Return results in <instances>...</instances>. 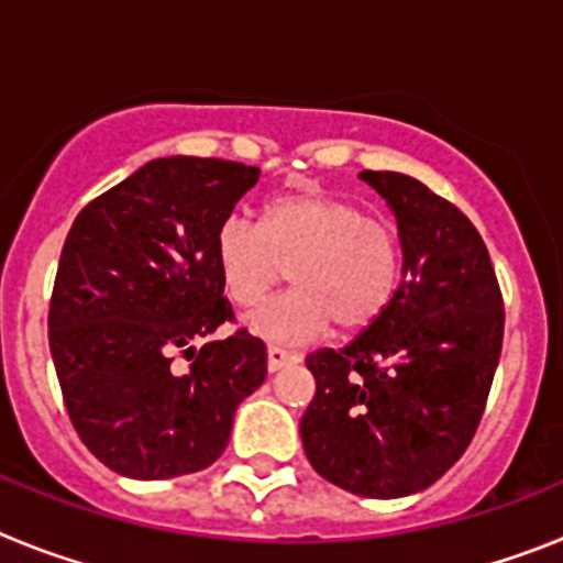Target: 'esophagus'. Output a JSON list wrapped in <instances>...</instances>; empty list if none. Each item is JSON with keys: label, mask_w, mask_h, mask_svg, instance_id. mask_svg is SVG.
I'll list each match as a JSON object with an SVG mask.
<instances>
[{"label": "esophagus", "mask_w": 563, "mask_h": 563, "mask_svg": "<svg viewBox=\"0 0 563 563\" xmlns=\"http://www.w3.org/2000/svg\"><path fill=\"white\" fill-rule=\"evenodd\" d=\"M298 357L292 355V352L282 350V346H267V369L271 372H278L285 369V366H290V363H296Z\"/></svg>", "instance_id": "obj_1"}]
</instances>
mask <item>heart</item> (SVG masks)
I'll return each instance as SVG.
<instances>
[{
    "label": "heart",
    "instance_id": "obj_1",
    "mask_svg": "<svg viewBox=\"0 0 563 563\" xmlns=\"http://www.w3.org/2000/svg\"><path fill=\"white\" fill-rule=\"evenodd\" d=\"M213 258L228 298L253 307L287 267L292 290L247 316L251 332L305 343L369 327L395 298L400 245L386 222L330 194H292L271 202L262 222L228 213L213 233Z\"/></svg>",
    "mask_w": 563,
    "mask_h": 563
}]
</instances>
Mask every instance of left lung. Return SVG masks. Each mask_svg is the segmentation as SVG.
I'll list each match as a JSON object with an SVG mask.
<instances>
[{"label": "left lung", "mask_w": 563, "mask_h": 563, "mask_svg": "<svg viewBox=\"0 0 563 563\" xmlns=\"http://www.w3.org/2000/svg\"><path fill=\"white\" fill-rule=\"evenodd\" d=\"M397 217L402 282L343 350H316L305 454L332 485L397 499L471 445L494 383L505 305L487 247L454 202L409 174L361 172Z\"/></svg>", "instance_id": "left-lung-1"}]
</instances>
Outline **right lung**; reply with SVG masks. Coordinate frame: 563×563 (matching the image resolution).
<instances>
[{"instance_id":"obj_1","label":"right lung","mask_w":563,"mask_h":563,"mask_svg":"<svg viewBox=\"0 0 563 563\" xmlns=\"http://www.w3.org/2000/svg\"><path fill=\"white\" fill-rule=\"evenodd\" d=\"M258 168L161 157L81 208L49 298V352L81 442L114 474L172 479L213 465L236 406L265 383V343L242 330L202 343L233 307L213 233ZM189 355L183 376L173 352Z\"/></svg>"}]
</instances>
